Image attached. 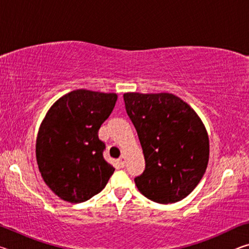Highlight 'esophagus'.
Instances as JSON below:
<instances>
[{
  "instance_id": "34e87169",
  "label": "esophagus",
  "mask_w": 249,
  "mask_h": 249,
  "mask_svg": "<svg viewBox=\"0 0 249 249\" xmlns=\"http://www.w3.org/2000/svg\"><path fill=\"white\" fill-rule=\"evenodd\" d=\"M119 166L121 168H123L125 166V161H124V155H122L121 157L119 158Z\"/></svg>"
}]
</instances>
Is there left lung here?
Masks as SVG:
<instances>
[{
	"instance_id": "obj_1",
	"label": "left lung",
	"mask_w": 249,
	"mask_h": 249,
	"mask_svg": "<svg viewBox=\"0 0 249 249\" xmlns=\"http://www.w3.org/2000/svg\"><path fill=\"white\" fill-rule=\"evenodd\" d=\"M145 157L135 183L147 199L175 203L195 190L209 162V136L195 109L170 93L123 95Z\"/></svg>"
}]
</instances>
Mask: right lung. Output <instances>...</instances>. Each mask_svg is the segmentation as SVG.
<instances>
[{"instance_id": "obj_1", "label": "right lung", "mask_w": 249, "mask_h": 249, "mask_svg": "<svg viewBox=\"0 0 249 249\" xmlns=\"http://www.w3.org/2000/svg\"><path fill=\"white\" fill-rule=\"evenodd\" d=\"M115 93L74 90L53 103L39 127L36 158L46 184L60 199L81 203L107 185L114 167L103 158L98 133L115 107Z\"/></svg>"}]
</instances>
